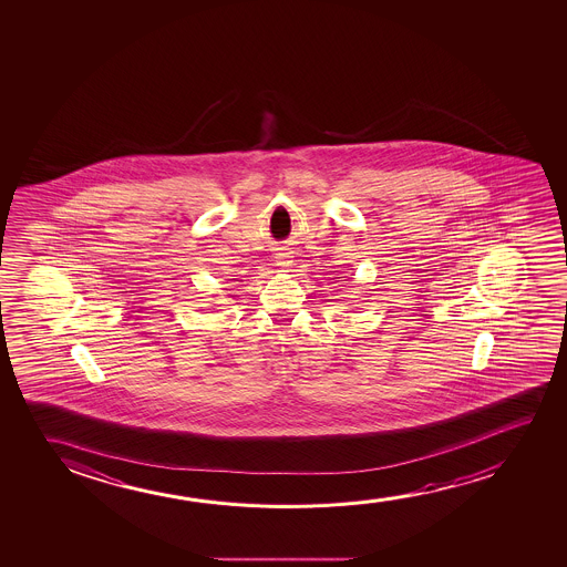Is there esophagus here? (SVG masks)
Returning <instances> with one entry per match:
<instances>
[{"mask_svg":"<svg viewBox=\"0 0 567 567\" xmlns=\"http://www.w3.org/2000/svg\"><path fill=\"white\" fill-rule=\"evenodd\" d=\"M277 256H279V265L290 264V256L288 254H277Z\"/></svg>","mask_w":567,"mask_h":567,"instance_id":"obj_1","label":"esophagus"}]
</instances>
